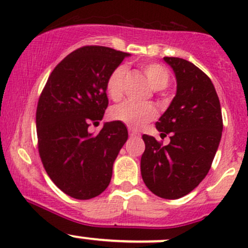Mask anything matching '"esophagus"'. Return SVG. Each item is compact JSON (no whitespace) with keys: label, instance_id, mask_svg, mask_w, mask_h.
<instances>
[{"label":"esophagus","instance_id":"1","mask_svg":"<svg viewBox=\"0 0 248 248\" xmlns=\"http://www.w3.org/2000/svg\"><path fill=\"white\" fill-rule=\"evenodd\" d=\"M129 136H131L132 138H139L140 133L138 131H134V129H129Z\"/></svg>","mask_w":248,"mask_h":248}]
</instances>
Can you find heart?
Returning a JSON list of instances; mask_svg holds the SVG:
<instances>
[{
    "instance_id": "heart-1",
    "label": "heart",
    "mask_w": 248,
    "mask_h": 248,
    "mask_svg": "<svg viewBox=\"0 0 248 248\" xmlns=\"http://www.w3.org/2000/svg\"><path fill=\"white\" fill-rule=\"evenodd\" d=\"M142 72L155 90L166 89L170 81L168 71L159 63H147L142 66ZM126 78V67L117 66L107 79V93L112 101H119L124 93V82ZM110 119L124 124L131 128H140L147 122L156 119L157 110L152 104L134 103L126 101L114 106L109 111Z\"/></svg>"
}]
</instances>
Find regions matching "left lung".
<instances>
[{
    "label": "left lung",
    "mask_w": 248,
    "mask_h": 248,
    "mask_svg": "<svg viewBox=\"0 0 248 248\" xmlns=\"http://www.w3.org/2000/svg\"><path fill=\"white\" fill-rule=\"evenodd\" d=\"M176 77V96L156 122L163 145L142 136L145 151L140 170L147 188L164 199L193 191L211 168L223 129L221 104L210 78L192 62L164 57Z\"/></svg>",
    "instance_id": "1"
}]
</instances>
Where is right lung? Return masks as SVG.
I'll list each match as a JSON object with an SVG mask.
<instances>
[{"instance_id":"1","label":"right lung","mask_w":248,"mask_h":248,"mask_svg":"<svg viewBox=\"0 0 248 248\" xmlns=\"http://www.w3.org/2000/svg\"><path fill=\"white\" fill-rule=\"evenodd\" d=\"M127 52L87 46L67 55L51 72L36 111L38 152L44 169L63 193L80 201L109 186L112 164L128 138L122 122L89 133L108 108L107 79Z\"/></svg>"}]
</instances>
